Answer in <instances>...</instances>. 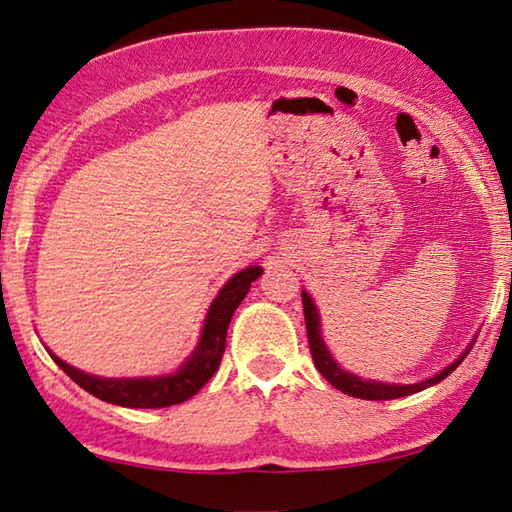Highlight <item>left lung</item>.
Listing matches in <instances>:
<instances>
[{
	"label": "left lung",
	"instance_id": "1",
	"mask_svg": "<svg viewBox=\"0 0 512 512\" xmlns=\"http://www.w3.org/2000/svg\"><path fill=\"white\" fill-rule=\"evenodd\" d=\"M302 309H305V323H307L311 359H314L318 372L334 388H339L341 393L359 397V400H395V397H406L411 393L424 391V388L438 384V381H443L447 375H452V372L458 368V363H461L467 357V352H470V348H467V352H463L454 363H449L445 370H440L438 375H433L429 379L418 381V384H384V381L361 379L357 375H352V372L343 370L339 363L332 359V354H329L327 345L323 341V334H320L318 309H316L314 300H311L307 291H302Z\"/></svg>",
	"mask_w": 512,
	"mask_h": 512
}]
</instances>
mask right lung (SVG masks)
<instances>
[{
  "mask_svg": "<svg viewBox=\"0 0 512 512\" xmlns=\"http://www.w3.org/2000/svg\"><path fill=\"white\" fill-rule=\"evenodd\" d=\"M262 266H250L232 275L223 284L219 296L212 300L207 309L201 339H198L196 350L189 354L183 366L171 375L162 377H124V379H106L85 375L83 370H76L51 354V359L58 363L60 370L67 372L76 384L85 388L90 395L99 397L103 402L126 406V409H164L194 397L201 388L212 379L219 368L225 352V334L232 320L235 309L241 305L250 289V282H255L262 275Z\"/></svg>",
  "mask_w": 512,
  "mask_h": 512,
  "instance_id": "right-lung-1",
  "label": "right lung"
}]
</instances>
